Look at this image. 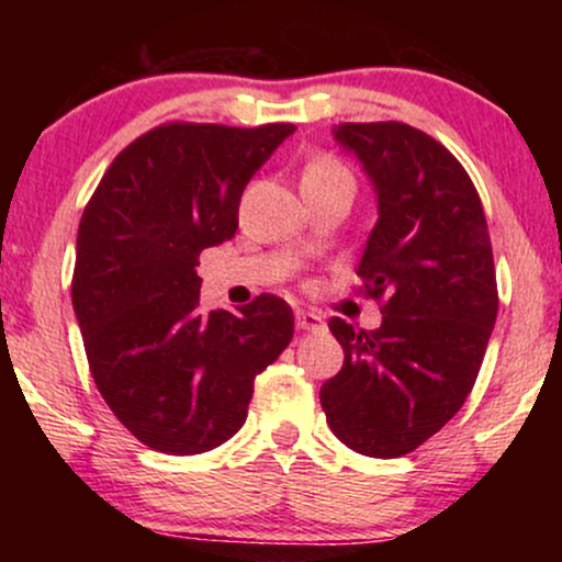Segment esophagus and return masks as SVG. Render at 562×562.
I'll list each match as a JSON object with an SVG mask.
<instances>
[{
    "label": "esophagus",
    "instance_id": "esophagus-1",
    "mask_svg": "<svg viewBox=\"0 0 562 562\" xmlns=\"http://www.w3.org/2000/svg\"><path fill=\"white\" fill-rule=\"evenodd\" d=\"M295 327H299V330L317 333V330H322V327H325V319H322L319 314L303 312V308H299V312H295Z\"/></svg>",
    "mask_w": 562,
    "mask_h": 562
}]
</instances>
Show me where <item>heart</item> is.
<instances>
[{"mask_svg": "<svg viewBox=\"0 0 562 562\" xmlns=\"http://www.w3.org/2000/svg\"><path fill=\"white\" fill-rule=\"evenodd\" d=\"M330 177H348V173L330 158H314L312 164L303 169V182H317V179H330Z\"/></svg>", "mask_w": 562, "mask_h": 562, "instance_id": "b5f03b06", "label": "heart"}]
</instances>
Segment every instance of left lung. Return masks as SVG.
Here are the masks:
<instances>
[{
	"instance_id": "1",
	"label": "left lung",
	"mask_w": 562,
	"mask_h": 562,
	"mask_svg": "<svg viewBox=\"0 0 562 562\" xmlns=\"http://www.w3.org/2000/svg\"><path fill=\"white\" fill-rule=\"evenodd\" d=\"M333 137L375 190L357 274L383 322L359 333L330 319L346 359L319 402L348 449L393 460L438 434L473 391L499 306L492 240L468 171L420 128L338 124Z\"/></svg>"
}]
</instances>
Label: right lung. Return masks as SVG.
<instances>
[{
	"instance_id": "obj_1",
	"label": "right lung",
	"mask_w": 562,
	"mask_h": 562,
	"mask_svg": "<svg viewBox=\"0 0 562 562\" xmlns=\"http://www.w3.org/2000/svg\"><path fill=\"white\" fill-rule=\"evenodd\" d=\"M293 124H166L119 153L83 209L74 312L113 415L166 454L216 449L248 417L254 380L293 338V308L259 295L200 308V250L237 232L245 184Z\"/></svg>"
}]
</instances>
